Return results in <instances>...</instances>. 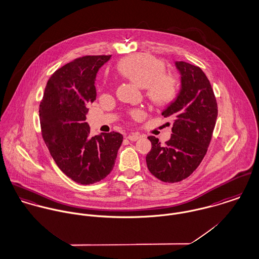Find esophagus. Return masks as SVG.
Returning <instances> with one entry per match:
<instances>
[{
  "mask_svg": "<svg viewBox=\"0 0 259 259\" xmlns=\"http://www.w3.org/2000/svg\"><path fill=\"white\" fill-rule=\"evenodd\" d=\"M127 138L130 140V141H137L138 139L141 138V135L138 134V133H132V134H129L127 136Z\"/></svg>",
  "mask_w": 259,
  "mask_h": 259,
  "instance_id": "1",
  "label": "esophagus"
}]
</instances>
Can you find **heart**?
I'll use <instances>...</instances> for the list:
<instances>
[{
	"label": "heart",
	"mask_w": 259,
	"mask_h": 259,
	"mask_svg": "<svg viewBox=\"0 0 259 259\" xmlns=\"http://www.w3.org/2000/svg\"><path fill=\"white\" fill-rule=\"evenodd\" d=\"M117 69L124 77L145 89L147 98L157 106H164L174 100L178 92V80L164 71V64L150 55H138L122 60ZM133 118L143 115L141 110H133Z\"/></svg>",
	"instance_id": "obj_1"
}]
</instances>
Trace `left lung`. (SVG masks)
<instances>
[{
  "label": "left lung",
  "mask_w": 259,
  "mask_h": 259,
  "mask_svg": "<svg viewBox=\"0 0 259 259\" xmlns=\"http://www.w3.org/2000/svg\"><path fill=\"white\" fill-rule=\"evenodd\" d=\"M175 65L181 74V88L162 112L172 120V136L165 144L149 136L152 149L146 156L149 171L166 183L180 182L199 167L218 117L213 90L203 71L185 61H175Z\"/></svg>",
  "instance_id": "obj_1"
}]
</instances>
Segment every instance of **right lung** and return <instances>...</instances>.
Segmentation results:
<instances>
[{"label":"right lung","mask_w":259,"mask_h":259,"mask_svg":"<svg viewBox=\"0 0 259 259\" xmlns=\"http://www.w3.org/2000/svg\"><path fill=\"white\" fill-rule=\"evenodd\" d=\"M111 56H87L51 76L39 104L41 134L58 168L72 181L90 185L112 171L123 141L118 132L90 136L88 106L96 99L95 78Z\"/></svg>","instance_id":"obj_1"}]
</instances>
